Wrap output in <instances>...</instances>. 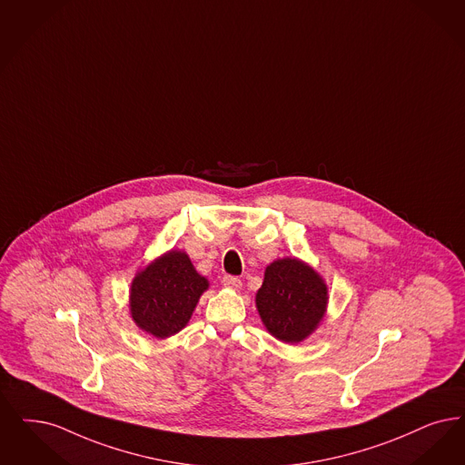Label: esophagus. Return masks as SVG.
Returning a JSON list of instances; mask_svg holds the SVG:
<instances>
[{"label": "esophagus", "instance_id": "34e87169", "mask_svg": "<svg viewBox=\"0 0 465 465\" xmlns=\"http://www.w3.org/2000/svg\"><path fill=\"white\" fill-rule=\"evenodd\" d=\"M222 282H223L224 287H228L232 291H239L242 287V280L237 279V277H232V275H224Z\"/></svg>", "mask_w": 465, "mask_h": 465}]
</instances>
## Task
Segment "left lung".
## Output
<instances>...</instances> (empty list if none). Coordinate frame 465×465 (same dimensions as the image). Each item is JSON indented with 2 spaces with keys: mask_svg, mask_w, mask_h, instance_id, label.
Returning <instances> with one entry per match:
<instances>
[{
  "mask_svg": "<svg viewBox=\"0 0 465 465\" xmlns=\"http://www.w3.org/2000/svg\"><path fill=\"white\" fill-rule=\"evenodd\" d=\"M327 302V283L310 264L296 258L268 264L256 294V308L266 331L289 344H298L315 332Z\"/></svg>",
  "mask_w": 465,
  "mask_h": 465,
  "instance_id": "obj_1",
  "label": "left lung"
}]
</instances>
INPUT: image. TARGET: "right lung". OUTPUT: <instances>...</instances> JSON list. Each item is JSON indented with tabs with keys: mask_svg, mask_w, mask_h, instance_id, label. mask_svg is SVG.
I'll use <instances>...</instances> for the list:
<instances>
[{
	"mask_svg": "<svg viewBox=\"0 0 465 465\" xmlns=\"http://www.w3.org/2000/svg\"><path fill=\"white\" fill-rule=\"evenodd\" d=\"M209 287L183 251H167L131 282L133 322L147 334L166 339L178 334Z\"/></svg>",
	"mask_w": 465,
	"mask_h": 465,
	"instance_id": "1",
	"label": "right lung"
}]
</instances>
